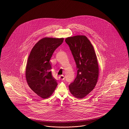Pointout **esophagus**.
Returning <instances> with one entry per match:
<instances>
[{
    "label": "esophagus",
    "instance_id": "obj_1",
    "mask_svg": "<svg viewBox=\"0 0 129 129\" xmlns=\"http://www.w3.org/2000/svg\"><path fill=\"white\" fill-rule=\"evenodd\" d=\"M59 78L60 79H61V80H64V79H65L64 75H60V76L59 77Z\"/></svg>",
    "mask_w": 129,
    "mask_h": 129
}]
</instances>
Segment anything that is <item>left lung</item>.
<instances>
[{
    "mask_svg": "<svg viewBox=\"0 0 129 129\" xmlns=\"http://www.w3.org/2000/svg\"><path fill=\"white\" fill-rule=\"evenodd\" d=\"M77 65V75L69 85L71 94L83 98L94 89L98 82L99 68L96 55L90 41L84 35L65 39Z\"/></svg>",
    "mask_w": 129,
    "mask_h": 129,
    "instance_id": "8db88e82",
    "label": "left lung"
}]
</instances>
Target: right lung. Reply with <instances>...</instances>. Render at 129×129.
Listing matches in <instances>:
<instances>
[{
	"mask_svg": "<svg viewBox=\"0 0 129 129\" xmlns=\"http://www.w3.org/2000/svg\"><path fill=\"white\" fill-rule=\"evenodd\" d=\"M63 40V38H43L35 44L29 56L25 70L26 81L31 90L43 99L51 95L58 85L52 76L49 61Z\"/></svg>",
	"mask_w": 129,
	"mask_h": 129,
	"instance_id": "1",
	"label": "right lung"
}]
</instances>
